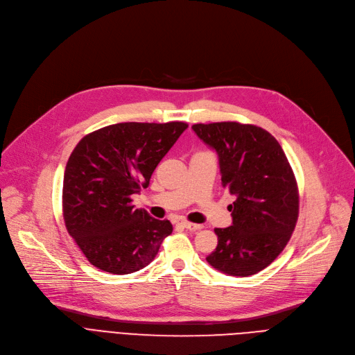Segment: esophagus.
Returning a JSON list of instances; mask_svg holds the SVG:
<instances>
[{"mask_svg":"<svg viewBox=\"0 0 355 355\" xmlns=\"http://www.w3.org/2000/svg\"><path fill=\"white\" fill-rule=\"evenodd\" d=\"M182 225L187 229V231H192V232L200 231V229L203 227L202 225H199V223H192V222H182Z\"/></svg>","mask_w":355,"mask_h":355,"instance_id":"1","label":"esophagus"}]
</instances>
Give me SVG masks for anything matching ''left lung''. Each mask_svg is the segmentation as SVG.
Wrapping results in <instances>:
<instances>
[{
    "label": "left lung",
    "instance_id": "1",
    "mask_svg": "<svg viewBox=\"0 0 355 355\" xmlns=\"http://www.w3.org/2000/svg\"><path fill=\"white\" fill-rule=\"evenodd\" d=\"M200 140L218 153L222 186L235 196L232 225L216 227L218 246L206 257L231 277L265 269L284 251L300 211L298 186L278 140L254 124H193Z\"/></svg>",
    "mask_w": 355,
    "mask_h": 355
}]
</instances>
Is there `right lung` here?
I'll return each instance as SVG.
<instances>
[{
    "label": "right lung",
    "instance_id": "add662e5",
    "mask_svg": "<svg viewBox=\"0 0 355 355\" xmlns=\"http://www.w3.org/2000/svg\"><path fill=\"white\" fill-rule=\"evenodd\" d=\"M186 129L183 121L117 123L77 143L62 182V216L92 265L126 275L155 259L173 226L136 209L132 195L149 186Z\"/></svg>",
    "mask_w": 355,
    "mask_h": 355
}]
</instances>
